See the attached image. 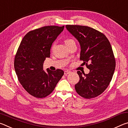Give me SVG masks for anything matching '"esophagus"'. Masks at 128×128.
<instances>
[{
	"label": "esophagus",
	"instance_id": "esophagus-1",
	"mask_svg": "<svg viewBox=\"0 0 128 128\" xmlns=\"http://www.w3.org/2000/svg\"><path fill=\"white\" fill-rule=\"evenodd\" d=\"M71 73V72L70 71H69V70H66L64 72V74L66 75V76L67 74H69V73Z\"/></svg>",
	"mask_w": 128,
	"mask_h": 128
}]
</instances>
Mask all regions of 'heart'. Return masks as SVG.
Returning a JSON list of instances; mask_svg holds the SVG:
<instances>
[{
    "mask_svg": "<svg viewBox=\"0 0 128 128\" xmlns=\"http://www.w3.org/2000/svg\"><path fill=\"white\" fill-rule=\"evenodd\" d=\"M64 43H65V44H66V46H67V47H68L69 46H71V45H72L73 44H76L74 40H73V39H72V38H66V39H65ZM54 46H55L54 44L52 45L51 51H53V50L54 48Z\"/></svg>",
    "mask_w": 128,
    "mask_h": 128,
    "instance_id": "heart-1",
    "label": "heart"
}]
</instances>
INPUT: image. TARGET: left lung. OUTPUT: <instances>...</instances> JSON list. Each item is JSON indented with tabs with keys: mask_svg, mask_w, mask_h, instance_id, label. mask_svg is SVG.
Instances as JSON below:
<instances>
[{
	"mask_svg": "<svg viewBox=\"0 0 128 128\" xmlns=\"http://www.w3.org/2000/svg\"><path fill=\"white\" fill-rule=\"evenodd\" d=\"M66 28L78 40L80 60L90 69L88 74L77 72L76 91L85 99L95 98L104 92L113 77L116 60L111 45L104 34L92 28L66 25Z\"/></svg>",
	"mask_w": 128,
	"mask_h": 128,
	"instance_id": "8db88e82",
	"label": "left lung"
}]
</instances>
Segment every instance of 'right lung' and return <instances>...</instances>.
Masks as SVG:
<instances>
[{
  "instance_id": "add662e5",
  "label": "right lung",
  "mask_w": 128,
  "mask_h": 128,
  "mask_svg": "<svg viewBox=\"0 0 128 128\" xmlns=\"http://www.w3.org/2000/svg\"><path fill=\"white\" fill-rule=\"evenodd\" d=\"M64 26H46L32 30L24 36L14 57V67L19 82L25 90L37 98L53 92L64 75L62 69L44 72L43 62L50 57L52 44Z\"/></svg>"
}]
</instances>
